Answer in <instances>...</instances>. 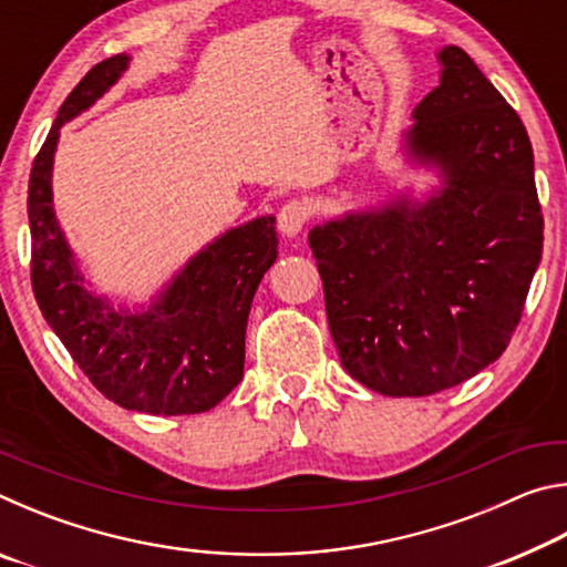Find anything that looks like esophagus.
Returning <instances> with one entry per match:
<instances>
[{
  "label": "esophagus",
  "instance_id": "esophagus-1",
  "mask_svg": "<svg viewBox=\"0 0 567 567\" xmlns=\"http://www.w3.org/2000/svg\"><path fill=\"white\" fill-rule=\"evenodd\" d=\"M307 219H310V207L300 203V199H290V203H285L280 207V213H277V227H280L282 235L297 237L307 225Z\"/></svg>",
  "mask_w": 567,
  "mask_h": 567
}]
</instances>
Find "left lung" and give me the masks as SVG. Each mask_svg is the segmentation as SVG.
I'll use <instances>...</instances> for the list:
<instances>
[{"mask_svg": "<svg viewBox=\"0 0 567 567\" xmlns=\"http://www.w3.org/2000/svg\"><path fill=\"white\" fill-rule=\"evenodd\" d=\"M402 132L425 199L398 192L310 229L342 368L388 398L455 388L505 352L543 257L533 147L517 112L455 44Z\"/></svg>", "mask_w": 567, "mask_h": 567, "instance_id": "obj_1", "label": "left lung"}]
</instances>
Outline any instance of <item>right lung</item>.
<instances>
[{"label": "right lung", "instance_id": "add662e5", "mask_svg": "<svg viewBox=\"0 0 567 567\" xmlns=\"http://www.w3.org/2000/svg\"><path fill=\"white\" fill-rule=\"evenodd\" d=\"M130 60L110 56L84 74L34 159L27 197L32 287L47 324L104 398L147 415H195L213 410L243 380L249 307L280 239L272 215L229 227L137 307H114L90 290L54 215V152L64 124L102 100Z\"/></svg>", "mask_w": 567, "mask_h": 567}]
</instances>
